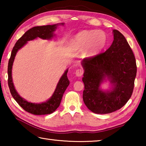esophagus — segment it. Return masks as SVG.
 Wrapping results in <instances>:
<instances>
[{
	"mask_svg": "<svg viewBox=\"0 0 146 146\" xmlns=\"http://www.w3.org/2000/svg\"><path fill=\"white\" fill-rule=\"evenodd\" d=\"M84 74V71L82 70H77L75 72V75L76 76H78V77H80L82 76Z\"/></svg>",
	"mask_w": 146,
	"mask_h": 146,
	"instance_id": "obj_1",
	"label": "esophagus"
}]
</instances>
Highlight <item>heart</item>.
<instances>
[{
  "instance_id": "b5f03b06",
  "label": "heart",
  "mask_w": 146,
  "mask_h": 146,
  "mask_svg": "<svg viewBox=\"0 0 146 146\" xmlns=\"http://www.w3.org/2000/svg\"><path fill=\"white\" fill-rule=\"evenodd\" d=\"M106 42L105 33L100 30L82 31L74 36L73 45L76 48L83 50L86 57H91L104 47Z\"/></svg>"
}]
</instances>
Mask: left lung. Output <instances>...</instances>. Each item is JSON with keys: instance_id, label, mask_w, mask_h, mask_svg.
Listing matches in <instances>:
<instances>
[{"instance_id": "left-lung-1", "label": "left lung", "mask_w": 146, "mask_h": 146, "mask_svg": "<svg viewBox=\"0 0 146 146\" xmlns=\"http://www.w3.org/2000/svg\"><path fill=\"white\" fill-rule=\"evenodd\" d=\"M114 40L104 53L81 62L84 84L83 100L91 111L108 114L122 108L131 97L137 75L136 60L124 36L113 30ZM110 82V90L101 85Z\"/></svg>"}]
</instances>
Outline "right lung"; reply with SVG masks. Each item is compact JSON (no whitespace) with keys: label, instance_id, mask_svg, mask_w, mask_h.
I'll return each mask as SVG.
<instances>
[{"label":"right lung","instance_id":"add662e5","mask_svg":"<svg viewBox=\"0 0 146 146\" xmlns=\"http://www.w3.org/2000/svg\"><path fill=\"white\" fill-rule=\"evenodd\" d=\"M60 25L64 26V23L53 24V25L35 26L29 29L17 40L12 49L8 66V82L9 90H10L12 97L19 104V106H21V107L23 108L26 111L31 113V114L36 115L51 114L59 107L62 98L63 94L70 84V80L67 76L68 69H67L62 75L57 85H56L55 91L53 93L52 96L48 100L41 103H33L28 102L24 98L21 97L15 88L13 78H12V67H13L15 58L17 53L18 52L19 49H21L24 46H25L28 41L33 40L37 38H40L44 40H51L55 35L54 32L56 31L57 27Z\"/></svg>","mask_w":146,"mask_h":146}]
</instances>
